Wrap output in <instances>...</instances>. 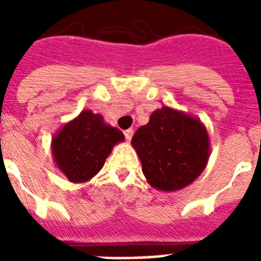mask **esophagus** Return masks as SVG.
<instances>
[{
    "label": "esophagus",
    "mask_w": 261,
    "mask_h": 261,
    "mask_svg": "<svg viewBox=\"0 0 261 261\" xmlns=\"http://www.w3.org/2000/svg\"><path fill=\"white\" fill-rule=\"evenodd\" d=\"M133 134H134V130H133V128H128V130H125L124 131L125 140H127V141H130L131 137H133Z\"/></svg>",
    "instance_id": "34e87169"
}]
</instances>
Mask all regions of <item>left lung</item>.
Segmentation results:
<instances>
[{
	"mask_svg": "<svg viewBox=\"0 0 261 261\" xmlns=\"http://www.w3.org/2000/svg\"><path fill=\"white\" fill-rule=\"evenodd\" d=\"M147 181L161 192L192 185L210 158V137L201 120L176 109H156L131 140Z\"/></svg>",
	"mask_w": 261,
	"mask_h": 261,
	"instance_id": "left-lung-1",
	"label": "left lung"
}]
</instances>
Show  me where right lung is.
Returning <instances> with one entry per match:
<instances>
[{
	"label": "right lung",
	"mask_w": 261,
	"mask_h": 261,
	"mask_svg": "<svg viewBox=\"0 0 261 261\" xmlns=\"http://www.w3.org/2000/svg\"><path fill=\"white\" fill-rule=\"evenodd\" d=\"M123 141L124 134L119 128L86 109L54 134L51 153L69 181L85 183L99 173L114 145Z\"/></svg>",
	"instance_id": "add662e5"
}]
</instances>
